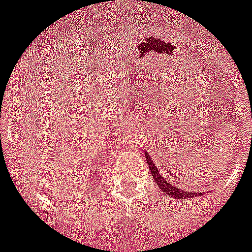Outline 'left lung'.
Returning a JSON list of instances; mask_svg holds the SVG:
<instances>
[{"label":"left lung","instance_id":"8db88e82","mask_svg":"<svg viewBox=\"0 0 252 252\" xmlns=\"http://www.w3.org/2000/svg\"><path fill=\"white\" fill-rule=\"evenodd\" d=\"M145 156H146V158H147V163H148V167H150L151 173H152V176H153V179H155V182L157 183L158 188L162 189V190H163L167 195L173 196V198H181V199H186V198H193V196L199 195V194L195 193V191H193V193H190V191H186V190H183V189H179L178 187L173 186L172 183H168V182L164 179L163 174L159 173V171L157 169V167H156L155 163H153L152 158L148 156L147 152L145 153Z\"/></svg>","mask_w":252,"mask_h":252}]
</instances>
